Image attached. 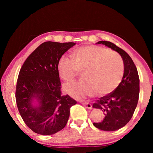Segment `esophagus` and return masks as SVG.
<instances>
[{
    "instance_id": "obj_1",
    "label": "esophagus",
    "mask_w": 153,
    "mask_h": 153,
    "mask_svg": "<svg viewBox=\"0 0 153 153\" xmlns=\"http://www.w3.org/2000/svg\"><path fill=\"white\" fill-rule=\"evenodd\" d=\"M82 104L84 105V106H86V107L88 108V109H92V105H91V104H90V103H89V102H83Z\"/></svg>"
}]
</instances>
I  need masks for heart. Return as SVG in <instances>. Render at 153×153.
Instances as JSON below:
<instances>
[{
    "mask_svg": "<svg viewBox=\"0 0 153 153\" xmlns=\"http://www.w3.org/2000/svg\"><path fill=\"white\" fill-rule=\"evenodd\" d=\"M57 71L64 81H71L82 71V80L68 83L65 92L75 98L105 96L113 92L120 85L123 75L122 59L117 53L100 46L79 47L71 54V59L63 55L59 59Z\"/></svg>",
    "mask_w": 153,
    "mask_h": 153,
    "instance_id": "b5f03b06",
    "label": "heart"
}]
</instances>
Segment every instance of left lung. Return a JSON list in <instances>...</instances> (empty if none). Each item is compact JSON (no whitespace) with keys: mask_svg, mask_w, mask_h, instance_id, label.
Here are the masks:
<instances>
[{"mask_svg":"<svg viewBox=\"0 0 153 153\" xmlns=\"http://www.w3.org/2000/svg\"><path fill=\"white\" fill-rule=\"evenodd\" d=\"M120 54L123 59L124 73L120 84L113 92L98 98L92 107L102 110L105 114L103 121L93 123L96 128L104 131H115L128 123L138 104L140 79L136 67L126 51L108 41H99Z\"/></svg>","mask_w":153,"mask_h":153,"instance_id":"8db88e82","label":"left lung"}]
</instances>
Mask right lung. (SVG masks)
I'll list each match as a JSON object with an SVG mask.
<instances>
[{
	"mask_svg": "<svg viewBox=\"0 0 153 153\" xmlns=\"http://www.w3.org/2000/svg\"><path fill=\"white\" fill-rule=\"evenodd\" d=\"M75 45L51 41L41 44L20 69L17 106L25 123L35 133L52 135L61 130L69 120L70 108L77 103L69 95H61L57 71L59 59Z\"/></svg>",
	"mask_w": 153,
	"mask_h": 153,
	"instance_id": "1",
	"label": "right lung"
}]
</instances>
